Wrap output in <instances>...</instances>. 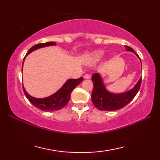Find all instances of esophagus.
I'll return each instance as SVG.
<instances>
[{"label": "esophagus", "mask_w": 160, "mask_h": 160, "mask_svg": "<svg viewBox=\"0 0 160 160\" xmlns=\"http://www.w3.org/2000/svg\"><path fill=\"white\" fill-rule=\"evenodd\" d=\"M91 75L90 74H85L84 75V79H90Z\"/></svg>", "instance_id": "esophagus-1"}]
</instances>
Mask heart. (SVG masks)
<instances>
[{
    "instance_id": "heart-1",
    "label": "heart",
    "mask_w": 160,
    "mask_h": 160,
    "mask_svg": "<svg viewBox=\"0 0 160 160\" xmlns=\"http://www.w3.org/2000/svg\"><path fill=\"white\" fill-rule=\"evenodd\" d=\"M104 55V51L102 50H97L88 53L85 55V58L91 63H96L102 58Z\"/></svg>"
}]
</instances>
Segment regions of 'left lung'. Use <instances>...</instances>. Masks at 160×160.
Listing matches in <instances>:
<instances>
[{
  "instance_id": "8db88e82",
  "label": "left lung",
  "mask_w": 160,
  "mask_h": 160,
  "mask_svg": "<svg viewBox=\"0 0 160 160\" xmlns=\"http://www.w3.org/2000/svg\"><path fill=\"white\" fill-rule=\"evenodd\" d=\"M125 47L126 51L134 53L140 60L139 56L132 48L128 46H125ZM92 80L94 85L92 94V101L96 108L102 111H115L122 109L134 98L141 85V78H140L136 85L131 90L123 93H113L108 91L105 88L101 75L98 72L92 75Z\"/></svg>"
}]
</instances>
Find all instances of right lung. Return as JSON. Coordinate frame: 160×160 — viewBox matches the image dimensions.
Wrapping results in <instances>:
<instances>
[{"instance_id": "obj_1", "label": "right lung", "mask_w": 160, "mask_h": 160, "mask_svg": "<svg viewBox=\"0 0 160 160\" xmlns=\"http://www.w3.org/2000/svg\"><path fill=\"white\" fill-rule=\"evenodd\" d=\"M56 45V42H49L47 43H42V44H38L33 46V47L28 51V52L26 54L25 57L24 58L23 63L24 61L25 60L26 56L31 52H32V51L39 49L40 48ZM82 77L78 78V79H68L64 83V85L56 92L51 94V96L44 97V98H36V97H33L31 95H29V94L27 92L24 86L23 91L29 101L30 102L34 107L38 108V109H41L42 111H48V112L57 111L59 109H61L62 108L66 106L70 100V94H71L72 91L74 90L75 87L78 86L81 82H82Z\"/></svg>"}]
</instances>
